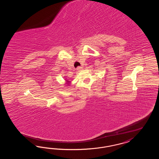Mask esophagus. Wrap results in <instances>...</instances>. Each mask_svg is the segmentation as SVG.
I'll use <instances>...</instances> for the list:
<instances>
[{
    "instance_id": "esophagus-1",
    "label": "esophagus",
    "mask_w": 159,
    "mask_h": 159,
    "mask_svg": "<svg viewBox=\"0 0 159 159\" xmlns=\"http://www.w3.org/2000/svg\"><path fill=\"white\" fill-rule=\"evenodd\" d=\"M77 70L78 71H81V70H83V68L81 67H77Z\"/></svg>"
}]
</instances>
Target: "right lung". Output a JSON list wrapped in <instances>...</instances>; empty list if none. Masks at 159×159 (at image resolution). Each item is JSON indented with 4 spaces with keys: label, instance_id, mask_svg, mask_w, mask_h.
Returning a JSON list of instances; mask_svg holds the SVG:
<instances>
[{
    "label": "right lung",
    "instance_id": "obj_1",
    "mask_svg": "<svg viewBox=\"0 0 159 159\" xmlns=\"http://www.w3.org/2000/svg\"><path fill=\"white\" fill-rule=\"evenodd\" d=\"M65 81H66V85L67 86H70V85H71V84H71L70 82H71V81H69L68 79H67V78H65Z\"/></svg>",
    "mask_w": 159,
    "mask_h": 159
}]
</instances>
